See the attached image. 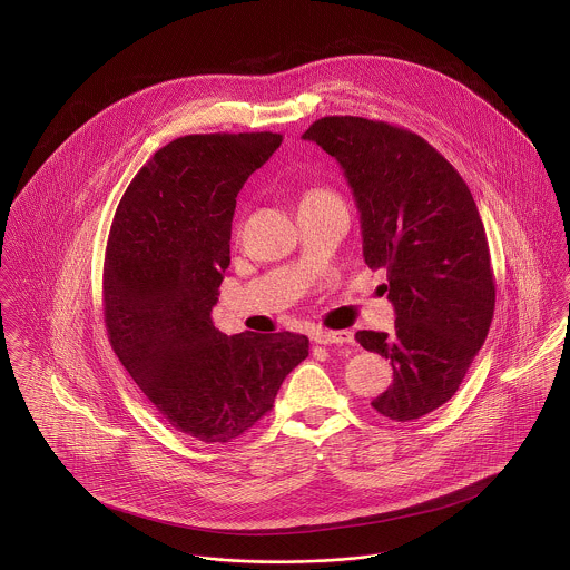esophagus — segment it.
I'll list each match as a JSON object with an SVG mask.
<instances>
[{
  "label": "esophagus",
  "mask_w": 570,
  "mask_h": 570,
  "mask_svg": "<svg viewBox=\"0 0 570 570\" xmlns=\"http://www.w3.org/2000/svg\"><path fill=\"white\" fill-rule=\"evenodd\" d=\"M314 340L318 344H351L353 342V333L351 331H326V328H318L314 333Z\"/></svg>",
  "instance_id": "1"
}]
</instances>
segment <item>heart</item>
<instances>
[{
	"instance_id": "heart-1",
	"label": "heart",
	"mask_w": 570,
	"mask_h": 570,
	"mask_svg": "<svg viewBox=\"0 0 570 570\" xmlns=\"http://www.w3.org/2000/svg\"><path fill=\"white\" fill-rule=\"evenodd\" d=\"M318 197H331V193L325 190V188H309V190L303 195L301 202H305V199H318Z\"/></svg>"
}]
</instances>
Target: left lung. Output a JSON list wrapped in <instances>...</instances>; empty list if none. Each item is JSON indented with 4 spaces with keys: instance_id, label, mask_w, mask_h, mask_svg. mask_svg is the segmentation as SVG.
I'll use <instances>...</instances> for the list:
<instances>
[{
    "instance_id": "left-lung-1",
    "label": "left lung",
    "mask_w": 570,
    "mask_h": 570,
    "mask_svg": "<svg viewBox=\"0 0 570 570\" xmlns=\"http://www.w3.org/2000/svg\"><path fill=\"white\" fill-rule=\"evenodd\" d=\"M303 138L342 166L360 210L364 261L386 269L382 292L395 307V331L355 333L393 366V384L371 406L393 421L419 419L459 391L493 318L476 202L459 170L402 127L325 116Z\"/></svg>"
}]
</instances>
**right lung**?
<instances>
[{
	"mask_svg": "<svg viewBox=\"0 0 570 570\" xmlns=\"http://www.w3.org/2000/svg\"><path fill=\"white\" fill-rule=\"evenodd\" d=\"M283 136L202 134L163 147L125 190L107 239L102 312L114 353L164 419L228 443L274 406L309 355L301 333L224 335L210 318L245 179Z\"/></svg>",
	"mask_w": 570,
	"mask_h": 570,
	"instance_id": "right-lung-1",
	"label": "right lung"
}]
</instances>
